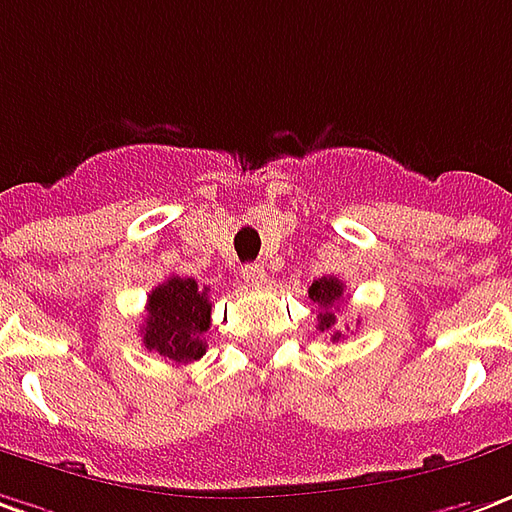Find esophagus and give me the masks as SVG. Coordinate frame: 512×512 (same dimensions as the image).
I'll list each match as a JSON object with an SVG mask.
<instances>
[{"label":"esophagus","mask_w":512,"mask_h":512,"mask_svg":"<svg viewBox=\"0 0 512 512\" xmlns=\"http://www.w3.org/2000/svg\"><path fill=\"white\" fill-rule=\"evenodd\" d=\"M244 280L249 282V285H255V288H260V285H266V268L263 266H246L244 268Z\"/></svg>","instance_id":"34e87169"}]
</instances>
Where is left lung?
Masks as SVG:
<instances>
[{"mask_svg":"<svg viewBox=\"0 0 512 512\" xmlns=\"http://www.w3.org/2000/svg\"><path fill=\"white\" fill-rule=\"evenodd\" d=\"M310 299L321 307L318 313V330L330 332L332 341L341 338V332L335 330L338 327V305L343 299V282L338 277H321L310 285Z\"/></svg>","mask_w":512,"mask_h":512,"instance_id":"8db88e82","label":"left lung"}]
</instances>
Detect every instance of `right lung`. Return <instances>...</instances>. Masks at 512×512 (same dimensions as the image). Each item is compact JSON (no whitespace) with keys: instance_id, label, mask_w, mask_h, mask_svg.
Segmentation results:
<instances>
[{"instance_id":"1","label":"right lung","mask_w":512,"mask_h":512,"mask_svg":"<svg viewBox=\"0 0 512 512\" xmlns=\"http://www.w3.org/2000/svg\"><path fill=\"white\" fill-rule=\"evenodd\" d=\"M210 288H199L191 277H169L149 293L146 321L141 327L149 352L166 357L174 366L194 363L205 355V332L210 330Z\"/></svg>"}]
</instances>
